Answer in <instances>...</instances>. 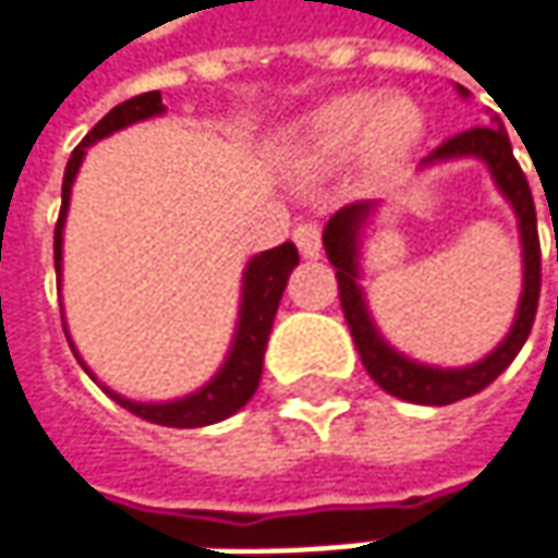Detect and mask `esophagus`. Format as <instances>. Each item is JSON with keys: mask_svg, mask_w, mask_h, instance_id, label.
Masks as SVG:
<instances>
[{"mask_svg": "<svg viewBox=\"0 0 558 558\" xmlns=\"http://www.w3.org/2000/svg\"><path fill=\"white\" fill-rule=\"evenodd\" d=\"M293 241H296L299 253L305 259H317L320 256V225L317 221H302L293 231Z\"/></svg>", "mask_w": 558, "mask_h": 558, "instance_id": "obj_1", "label": "esophagus"}]
</instances>
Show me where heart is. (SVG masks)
<instances>
[{"label":"heart","mask_w":558,"mask_h":558,"mask_svg":"<svg viewBox=\"0 0 558 558\" xmlns=\"http://www.w3.org/2000/svg\"><path fill=\"white\" fill-rule=\"evenodd\" d=\"M423 135V113L413 101L386 92H349L315 107L296 129L299 157L308 166H337L367 154L374 166H392Z\"/></svg>","instance_id":"heart-1"}]
</instances>
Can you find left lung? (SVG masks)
Masks as SVG:
<instances>
[{
	"mask_svg": "<svg viewBox=\"0 0 558 558\" xmlns=\"http://www.w3.org/2000/svg\"><path fill=\"white\" fill-rule=\"evenodd\" d=\"M460 98H470V92L457 86ZM482 160L488 166L490 179L497 184V191L507 197L512 206L515 219H519V238H522V296L515 308V320L509 327L504 342L466 367H433V364H420L413 357L401 355L392 349L383 333L376 330L367 299L361 290V231L367 228V221L376 213L374 201H357L342 206L339 213L330 216L324 228V250L327 259L333 262L339 280V302L349 320V330L357 345V355L364 361L367 374L379 389H386L401 401L411 404H453L460 398L482 392L490 386L497 376L512 364V357L522 352L525 339L531 333V324L537 315V299H541V241H537V213H534V197H531L529 179L522 172V166L512 157V145L504 125H475L460 135L448 138L445 145H438L420 160V169H429L438 163H451V160ZM558 246V243H556ZM558 259V250H556Z\"/></svg>",
	"mask_w": 558,
	"mask_h": 558,
	"instance_id": "8db88e82",
	"label": "left lung"
}]
</instances>
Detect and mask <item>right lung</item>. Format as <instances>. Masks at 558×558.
Returning <instances> with one entry per match:
<instances>
[{
	"label": "right lung",
	"instance_id": "1",
	"mask_svg": "<svg viewBox=\"0 0 558 558\" xmlns=\"http://www.w3.org/2000/svg\"><path fill=\"white\" fill-rule=\"evenodd\" d=\"M160 113H166L160 92L135 95V98H129L123 105L113 107L105 120H98V125L70 154L68 169H64V184H61V216H58V225H54V271L58 275L64 268L61 262H64V221H68L70 209V191H73L80 166L86 160V147L101 142L107 135H113V132H120L125 125L142 123V120H150V117H160ZM296 265L299 253L293 243H280L275 250H265V253H259V256H253V259L246 262L241 287V312H238V327H234V339H231V349H228L225 364H221L219 374L213 376L206 386H201L197 392L184 395V398H175V401H132V398H123V395H117L113 389L101 386L98 376L88 371L86 361L76 352V345H73V339L68 333V320H64V333H68V342L70 349H73V355H76V361L86 367V374L117 404H123L129 413L142 416L147 423H157V426H172V429L209 426V423H219L225 416L241 411L243 404L253 398V392L259 389L268 333H271V324H275V315H278L283 287H287L290 271Z\"/></svg>",
	"mask_w": 558,
	"mask_h": 558
}]
</instances>
